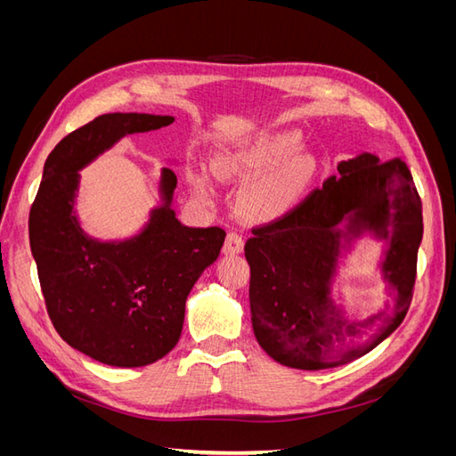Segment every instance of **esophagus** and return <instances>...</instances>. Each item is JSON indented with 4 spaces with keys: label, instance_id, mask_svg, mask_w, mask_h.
<instances>
[{
    "label": "esophagus",
    "instance_id": "obj_1",
    "mask_svg": "<svg viewBox=\"0 0 456 456\" xmlns=\"http://www.w3.org/2000/svg\"><path fill=\"white\" fill-rule=\"evenodd\" d=\"M243 245H245V241H243V238L240 236V233L232 232V233H228V236H226L223 251H224V255H240L243 251Z\"/></svg>",
    "mask_w": 456,
    "mask_h": 456
}]
</instances>
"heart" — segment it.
Listing matches in <instances>:
<instances>
[{"label": "heart", "instance_id": "b5f03b06", "mask_svg": "<svg viewBox=\"0 0 456 456\" xmlns=\"http://www.w3.org/2000/svg\"><path fill=\"white\" fill-rule=\"evenodd\" d=\"M302 134L295 129L266 131L241 141L213 158L215 173L226 183L243 184L240 211L251 223H273L291 213L306 196L317 173V159L302 150ZM191 190L213 203L216 190L209 175L190 176Z\"/></svg>", "mask_w": 456, "mask_h": 456}]
</instances>
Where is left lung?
<instances>
[{"instance_id":"8db88e82","label":"left lung","mask_w":456,"mask_h":456,"mask_svg":"<svg viewBox=\"0 0 456 456\" xmlns=\"http://www.w3.org/2000/svg\"><path fill=\"white\" fill-rule=\"evenodd\" d=\"M337 169L245 243L255 337L285 367L320 370L357 360L394 333L412 298L424 226L407 165L362 151ZM362 237L385 241L379 271L393 305L355 321L336 305L332 287L341 258Z\"/></svg>"}]
</instances>
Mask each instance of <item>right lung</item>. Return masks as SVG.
<instances>
[{"mask_svg": "<svg viewBox=\"0 0 456 456\" xmlns=\"http://www.w3.org/2000/svg\"><path fill=\"white\" fill-rule=\"evenodd\" d=\"M173 121L116 112L64 136L45 161L30 211V247L54 329L72 348L112 367L150 365L176 346L186 298L226 238L223 228H190L176 218L169 167L159 175L158 205L133 236L99 240L81 224L79 171L123 136Z\"/></svg>", "mask_w": 456, "mask_h": 456, "instance_id": "1", "label": "right lung"}]
</instances>
